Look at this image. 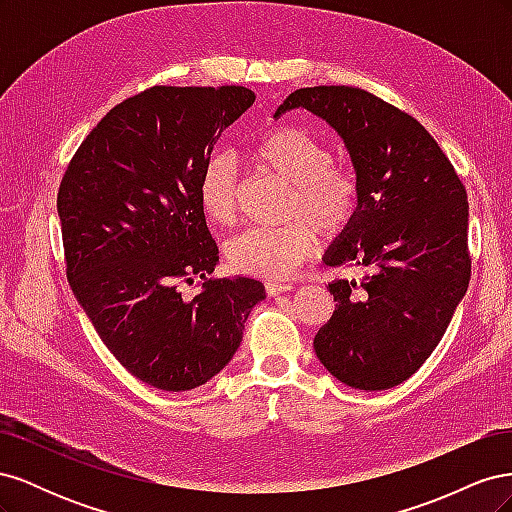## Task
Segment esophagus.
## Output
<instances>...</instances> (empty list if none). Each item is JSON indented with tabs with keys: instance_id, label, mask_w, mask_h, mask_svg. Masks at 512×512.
Segmentation results:
<instances>
[{
	"instance_id": "1",
	"label": "esophagus",
	"mask_w": 512,
	"mask_h": 512,
	"mask_svg": "<svg viewBox=\"0 0 512 512\" xmlns=\"http://www.w3.org/2000/svg\"><path fill=\"white\" fill-rule=\"evenodd\" d=\"M265 288H267V294H271V297H275V294H282V292H288L290 288H292V284L290 282H267L265 284Z\"/></svg>"
}]
</instances>
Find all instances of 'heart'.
I'll use <instances>...</instances> for the list:
<instances>
[{
    "label": "heart",
    "instance_id": "b5f03b06",
    "mask_svg": "<svg viewBox=\"0 0 512 512\" xmlns=\"http://www.w3.org/2000/svg\"><path fill=\"white\" fill-rule=\"evenodd\" d=\"M250 160L284 179L290 188L286 218L280 228H247L226 245L230 267L258 277H284L312 256L316 235L337 239L350 230L361 211L363 185L356 168L333 160L329 143L297 126H275L250 147ZM198 203L205 218L230 226L237 218V175L224 156L211 158L198 183Z\"/></svg>",
    "mask_w": 512,
    "mask_h": 512
}]
</instances>
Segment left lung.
<instances>
[{
    "mask_svg": "<svg viewBox=\"0 0 512 512\" xmlns=\"http://www.w3.org/2000/svg\"><path fill=\"white\" fill-rule=\"evenodd\" d=\"M297 106L344 138L363 185L359 215L324 262L365 275L329 284L335 312L316 356L352 389H393L429 359L468 290L466 188L421 123L365 89L303 87L275 117Z\"/></svg>",
    "mask_w": 512,
    "mask_h": 512,
    "instance_id": "1",
    "label": "left lung"
}]
</instances>
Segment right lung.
<instances>
[{
    "label": "right lung",
    "mask_w": 512,
    "mask_h": 512,
    "mask_svg": "<svg viewBox=\"0 0 512 512\" xmlns=\"http://www.w3.org/2000/svg\"><path fill=\"white\" fill-rule=\"evenodd\" d=\"M252 89L156 85L113 106L70 160L57 194L66 275L115 359L160 391H190L228 365L265 299L218 262L198 183ZM201 277L183 300L179 283Z\"/></svg>",
    "instance_id": "obj_1"
}]
</instances>
